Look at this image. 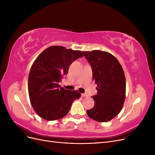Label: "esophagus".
I'll return each mask as SVG.
<instances>
[{
	"instance_id": "obj_1",
	"label": "esophagus",
	"mask_w": 155,
	"mask_h": 155,
	"mask_svg": "<svg viewBox=\"0 0 155 155\" xmlns=\"http://www.w3.org/2000/svg\"><path fill=\"white\" fill-rule=\"evenodd\" d=\"M81 96L82 97H87V94H85V93H83V94H81Z\"/></svg>"
}]
</instances>
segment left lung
Here are the masks:
<instances>
[{
    "label": "left lung",
    "instance_id": "1",
    "mask_svg": "<svg viewBox=\"0 0 155 155\" xmlns=\"http://www.w3.org/2000/svg\"><path fill=\"white\" fill-rule=\"evenodd\" d=\"M91 64L92 78L97 85L93 96L94 106L87 113L99 122H106L118 115L125 98L126 83L122 67L112 54L101 50L83 51Z\"/></svg>",
    "mask_w": 155,
    "mask_h": 155
}]
</instances>
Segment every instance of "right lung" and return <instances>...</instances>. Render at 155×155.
<instances>
[{"label": "right lung", "instance_id": "add662e5", "mask_svg": "<svg viewBox=\"0 0 155 155\" xmlns=\"http://www.w3.org/2000/svg\"><path fill=\"white\" fill-rule=\"evenodd\" d=\"M81 51L52 46L45 50L32 64L28 77V94L36 113L46 120L66 116L75 100L81 97L77 91L65 90L59 83L75 60L83 57Z\"/></svg>", "mask_w": 155, "mask_h": 155}]
</instances>
